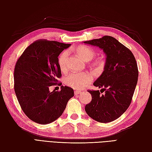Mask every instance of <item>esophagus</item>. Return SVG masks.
Wrapping results in <instances>:
<instances>
[{"label": "esophagus", "instance_id": "esophagus-1", "mask_svg": "<svg viewBox=\"0 0 152 152\" xmlns=\"http://www.w3.org/2000/svg\"><path fill=\"white\" fill-rule=\"evenodd\" d=\"M80 93V91H74L75 95H78V94H79Z\"/></svg>", "mask_w": 152, "mask_h": 152}]
</instances>
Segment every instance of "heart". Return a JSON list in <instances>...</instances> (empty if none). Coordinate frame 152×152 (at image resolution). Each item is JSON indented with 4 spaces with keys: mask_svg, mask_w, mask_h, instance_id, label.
Returning <instances> with one entry per match:
<instances>
[{
    "mask_svg": "<svg viewBox=\"0 0 152 152\" xmlns=\"http://www.w3.org/2000/svg\"><path fill=\"white\" fill-rule=\"evenodd\" d=\"M76 51L86 61L91 60L95 54L94 50L87 45H80L77 48ZM68 56V51L65 50L59 57V66L62 71L65 70L66 67ZM93 64L96 66H99L100 62L96 61ZM92 80H93V77L89 73H72L65 77V83L66 86L74 89H80L90 84Z\"/></svg>",
    "mask_w": 152,
    "mask_h": 152,
    "instance_id": "heart-1",
    "label": "heart"
}]
</instances>
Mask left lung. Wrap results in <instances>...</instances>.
<instances>
[{
  "label": "left lung",
  "mask_w": 152,
  "mask_h": 152,
  "mask_svg": "<svg viewBox=\"0 0 152 152\" xmlns=\"http://www.w3.org/2000/svg\"><path fill=\"white\" fill-rule=\"evenodd\" d=\"M102 49L106 54L104 71L93 85L102 88L87 91L92 95L86 105L88 115L96 121L108 123L116 120L126 111L131 103L138 77L136 59L131 50L111 36L85 41ZM102 92V93L103 92Z\"/></svg>",
  "instance_id": "left-lung-1"
}]
</instances>
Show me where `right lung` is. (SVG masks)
I'll use <instances>...</instances> for the list:
<instances>
[{
    "label": "right lung",
    "instance_id": "right-lung-1",
    "mask_svg": "<svg viewBox=\"0 0 152 152\" xmlns=\"http://www.w3.org/2000/svg\"><path fill=\"white\" fill-rule=\"evenodd\" d=\"M71 45L53 40H38L31 44L18 59L14 72L15 91L26 115L40 124L56 121L65 110L68 100L74 96L71 87L61 86L52 92L49 87L61 85L58 56Z\"/></svg>",
    "mask_w": 152,
    "mask_h": 152
}]
</instances>
